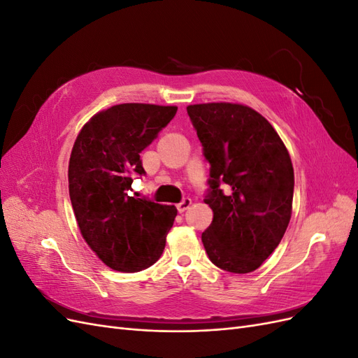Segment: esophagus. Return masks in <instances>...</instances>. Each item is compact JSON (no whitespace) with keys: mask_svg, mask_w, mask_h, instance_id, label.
I'll list each match as a JSON object with an SVG mask.
<instances>
[{"mask_svg":"<svg viewBox=\"0 0 358 358\" xmlns=\"http://www.w3.org/2000/svg\"><path fill=\"white\" fill-rule=\"evenodd\" d=\"M191 204H192L191 199L185 197V199H183L180 203H178V204H176L178 212H179V213H183V212H185L187 209H189V208H191Z\"/></svg>","mask_w":358,"mask_h":358,"instance_id":"34e87169","label":"esophagus"}]
</instances>
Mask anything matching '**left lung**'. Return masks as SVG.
Listing matches in <instances>:
<instances>
[{"mask_svg": "<svg viewBox=\"0 0 358 358\" xmlns=\"http://www.w3.org/2000/svg\"><path fill=\"white\" fill-rule=\"evenodd\" d=\"M210 164L204 203L213 210L201 234L210 262L231 273L262 266L282 241L291 218L294 170L282 140L248 106L187 107Z\"/></svg>", "mask_w": 358, "mask_h": 358, "instance_id": "8db88e82", "label": "left lung"}]
</instances>
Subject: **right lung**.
Listing matches in <instances>:
<instances>
[{
	"mask_svg": "<svg viewBox=\"0 0 358 358\" xmlns=\"http://www.w3.org/2000/svg\"><path fill=\"white\" fill-rule=\"evenodd\" d=\"M178 107L127 103L96 113L76 138L69 164V191L86 243L117 272L152 266L166 246L178 210L133 191L146 171L140 152L175 117Z\"/></svg>",
	"mask_w": 358,
	"mask_h": 358,
	"instance_id": "add662e5",
	"label": "right lung"
}]
</instances>
